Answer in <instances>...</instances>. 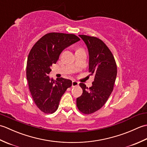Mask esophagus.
Masks as SVG:
<instances>
[{
	"instance_id": "obj_1",
	"label": "esophagus",
	"mask_w": 147,
	"mask_h": 147,
	"mask_svg": "<svg viewBox=\"0 0 147 147\" xmlns=\"http://www.w3.org/2000/svg\"><path fill=\"white\" fill-rule=\"evenodd\" d=\"M78 85H79V83L76 82V81H75V80H74L72 82V86L73 87H75L76 86H78Z\"/></svg>"
}]
</instances>
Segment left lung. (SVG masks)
Here are the masks:
<instances>
[{"mask_svg":"<svg viewBox=\"0 0 147 147\" xmlns=\"http://www.w3.org/2000/svg\"><path fill=\"white\" fill-rule=\"evenodd\" d=\"M79 36L88 48L90 75L95 78L89 88L84 83H80L83 93L76 98V105L82 113L90 114L102 108L111 95L117 76V65L113 54L100 39Z\"/></svg>","mask_w":147,"mask_h":147,"instance_id":"left-lung-1","label":"left lung"}]
</instances>
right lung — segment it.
I'll return each instance as SVG.
<instances>
[{
    "instance_id": "obj_1",
    "label": "right lung",
    "mask_w": 147,
    "mask_h": 147,
    "mask_svg": "<svg viewBox=\"0 0 147 147\" xmlns=\"http://www.w3.org/2000/svg\"><path fill=\"white\" fill-rule=\"evenodd\" d=\"M80 40L73 34L49 33L43 36L31 49L28 57L26 78L34 102L40 111L52 114L72 81L61 78L51 79V67L55 64L62 51Z\"/></svg>"
}]
</instances>
